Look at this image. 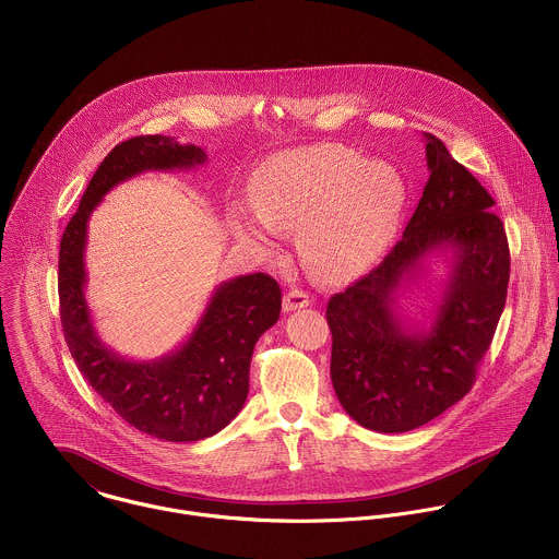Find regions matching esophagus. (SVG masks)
I'll return each instance as SVG.
<instances>
[{
	"mask_svg": "<svg viewBox=\"0 0 559 559\" xmlns=\"http://www.w3.org/2000/svg\"><path fill=\"white\" fill-rule=\"evenodd\" d=\"M311 305V298L309 294L300 292V289H289L283 298V309L289 313V311H298V309H305Z\"/></svg>",
	"mask_w": 559,
	"mask_h": 559,
	"instance_id": "34e87169",
	"label": "esophagus"
}]
</instances>
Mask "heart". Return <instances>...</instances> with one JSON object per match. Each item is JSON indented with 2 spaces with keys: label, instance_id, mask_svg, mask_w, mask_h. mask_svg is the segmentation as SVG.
<instances>
[{
  "label": "heart",
  "instance_id": "1",
  "mask_svg": "<svg viewBox=\"0 0 559 559\" xmlns=\"http://www.w3.org/2000/svg\"><path fill=\"white\" fill-rule=\"evenodd\" d=\"M250 201L262 221L233 210L239 239L267 250L274 230H298L302 261L318 276L341 281L367 272L389 248L406 183L391 164L324 144L267 157L252 177Z\"/></svg>",
  "mask_w": 559,
  "mask_h": 559
}]
</instances>
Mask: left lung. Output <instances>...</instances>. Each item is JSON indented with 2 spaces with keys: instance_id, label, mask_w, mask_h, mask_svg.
I'll use <instances>...</instances> for the list:
<instances>
[{
  "instance_id": "1",
  "label": "left lung",
  "mask_w": 559,
  "mask_h": 559,
  "mask_svg": "<svg viewBox=\"0 0 559 559\" xmlns=\"http://www.w3.org/2000/svg\"><path fill=\"white\" fill-rule=\"evenodd\" d=\"M430 179L402 239L326 307L331 378L343 411L362 428L400 435L460 402L499 324L510 248L492 197L445 144L424 133ZM445 253L448 278L428 328L396 309L399 292Z\"/></svg>"
}]
</instances>
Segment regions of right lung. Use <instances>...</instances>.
<instances>
[{"label":"right lung","instance_id":"1","mask_svg":"<svg viewBox=\"0 0 559 559\" xmlns=\"http://www.w3.org/2000/svg\"><path fill=\"white\" fill-rule=\"evenodd\" d=\"M205 159L201 146L179 144L170 135H135L116 144L93 175L60 241V320L71 356L88 384L129 426L170 443L214 437L243 408L252 349L278 322L281 287L263 272L224 281L177 349L153 360H129L95 331L84 294V252L91 214L118 183L148 170H190Z\"/></svg>","mask_w":559,"mask_h":559}]
</instances>
